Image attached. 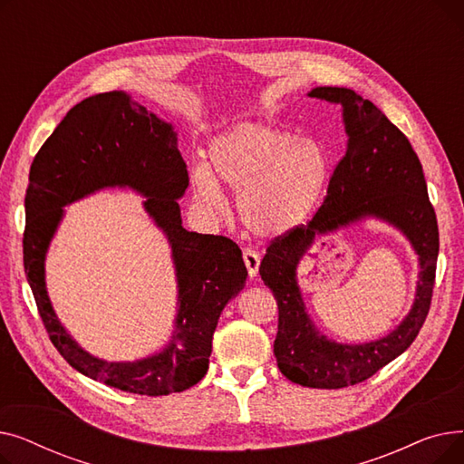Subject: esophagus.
Returning <instances> with one entry per match:
<instances>
[{
  "mask_svg": "<svg viewBox=\"0 0 464 464\" xmlns=\"http://www.w3.org/2000/svg\"><path fill=\"white\" fill-rule=\"evenodd\" d=\"M242 259H245L248 275L256 276L257 269H259V261H261L259 254L256 250H252V248H245V250H242Z\"/></svg>",
  "mask_w": 464,
  "mask_h": 464,
  "instance_id": "34e87169",
  "label": "esophagus"
}]
</instances>
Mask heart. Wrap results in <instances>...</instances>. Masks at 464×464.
I'll list each match as a JSON object with an SVG mask.
<instances>
[{"instance_id":"b5f03b06","label":"heart","mask_w":464,"mask_h":464,"mask_svg":"<svg viewBox=\"0 0 464 464\" xmlns=\"http://www.w3.org/2000/svg\"><path fill=\"white\" fill-rule=\"evenodd\" d=\"M327 158L318 144L266 124H238L219 133L207 165L191 169V182L212 208H224L222 180L237 189L238 216L263 237L297 227L318 203L327 180Z\"/></svg>"}]
</instances>
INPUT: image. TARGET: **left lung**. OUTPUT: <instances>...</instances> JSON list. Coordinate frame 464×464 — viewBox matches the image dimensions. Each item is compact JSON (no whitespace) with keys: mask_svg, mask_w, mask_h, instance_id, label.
<instances>
[{"mask_svg":"<svg viewBox=\"0 0 464 464\" xmlns=\"http://www.w3.org/2000/svg\"><path fill=\"white\" fill-rule=\"evenodd\" d=\"M308 95L344 107L348 149L333 170L318 212L306 226L271 240L259 275L278 304L275 355L280 372L304 387L340 389L369 380L416 340L432 301L440 238L423 167L406 135L353 90L320 86ZM362 215L382 217L411 238L422 265L419 294L407 320L392 335L369 345H336L315 332L305 315L295 269L315 234Z\"/></svg>","mask_w":464,"mask_h":464,"instance_id":"8db88e82","label":"left lung"}]
</instances>
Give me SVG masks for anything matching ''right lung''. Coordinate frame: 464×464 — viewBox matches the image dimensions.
<instances>
[{
  "label": "right lung",
  "mask_w": 464,
  "mask_h": 464,
  "mask_svg": "<svg viewBox=\"0 0 464 464\" xmlns=\"http://www.w3.org/2000/svg\"><path fill=\"white\" fill-rule=\"evenodd\" d=\"M188 184L173 128L124 92L95 93L72 107L30 169L24 271L43 325L72 369L120 392L160 397L198 383L208 371L219 314L248 276L231 238L182 227L177 199ZM107 185H130L147 195L145 208L168 235L179 276L174 340L161 354L135 363H107L79 349L57 322L44 287V254L61 207Z\"/></svg>",
  "instance_id": "obj_1"
}]
</instances>
